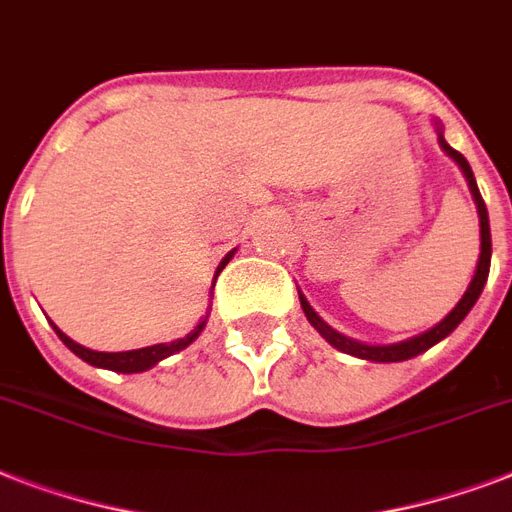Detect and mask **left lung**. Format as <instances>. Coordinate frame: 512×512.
Listing matches in <instances>:
<instances>
[{
	"label": "left lung",
	"instance_id": "obj_1",
	"mask_svg": "<svg viewBox=\"0 0 512 512\" xmlns=\"http://www.w3.org/2000/svg\"><path fill=\"white\" fill-rule=\"evenodd\" d=\"M438 143H441V148H444L446 154L452 156L454 162L460 164V170L465 172V177H468L470 193H473V199H476V204H478V217H481V257H478L476 276H473V281H470L468 292L462 295V300L457 303V308H454V311L449 313L444 321H441V324H436L433 329H428L425 335H417L406 342H396V345H364V342H356V340H350V337L340 335V332H335L332 327H327V324L319 319V313L313 311L311 305H308V300L300 295V305H303V311H305V316H308V321H311L313 327L319 329L321 335L327 337V340L332 342L335 348H340L342 353L366 358V361H406V358H412V356H417V353H422V350H428L430 345H436L438 340H444L446 335H452L454 329H457V324H460V321L468 316L470 308L476 305L478 295L484 292V284H486V279H489V265H492V231H489V212H486V204H484V199H481V191H478L476 177H473V170H470L468 159H465L460 151H454V148L444 140V135H438Z\"/></svg>",
	"mask_w": 512,
	"mask_h": 512
}]
</instances>
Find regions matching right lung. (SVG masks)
Segmentation results:
<instances>
[{
    "label": "right lung",
    "mask_w": 512,
    "mask_h": 512,
    "mask_svg": "<svg viewBox=\"0 0 512 512\" xmlns=\"http://www.w3.org/2000/svg\"><path fill=\"white\" fill-rule=\"evenodd\" d=\"M233 255V252H231ZM231 255L223 257V263H220V268H217V273L223 271L225 263L231 260ZM204 329V321H201L199 327L193 329L191 335L188 337H180V340H172V342H162V345H151V348H140V350H124V353H98V350H90L84 348V345H79V342H74L71 337H66L63 332H60L58 327H55V332H58V337L68 345V350H74L76 356L84 358L87 364L92 366H103V369H111V372H146V369H151L154 364H159L162 358L172 356V353H177V350L188 348L196 337H199V332Z\"/></svg>",
    "instance_id": "add662e5"
}]
</instances>
